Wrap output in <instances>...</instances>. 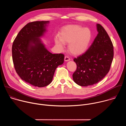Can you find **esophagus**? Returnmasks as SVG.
Listing matches in <instances>:
<instances>
[{
  "mask_svg": "<svg viewBox=\"0 0 126 126\" xmlns=\"http://www.w3.org/2000/svg\"><path fill=\"white\" fill-rule=\"evenodd\" d=\"M64 60H65V61H69L70 60V58L69 57L66 56H65Z\"/></svg>",
  "mask_w": 126,
  "mask_h": 126,
  "instance_id": "obj_1",
  "label": "esophagus"
}]
</instances>
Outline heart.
<instances>
[{
  "label": "heart",
  "mask_w": 126,
  "mask_h": 126,
  "mask_svg": "<svg viewBox=\"0 0 126 126\" xmlns=\"http://www.w3.org/2000/svg\"><path fill=\"white\" fill-rule=\"evenodd\" d=\"M92 37L91 31L77 25H70L64 27L59 34V38H54L56 46L62 50L65 44L68 43L69 51L74 55L85 53L91 43Z\"/></svg>",
  "instance_id": "obj_1"
}]
</instances>
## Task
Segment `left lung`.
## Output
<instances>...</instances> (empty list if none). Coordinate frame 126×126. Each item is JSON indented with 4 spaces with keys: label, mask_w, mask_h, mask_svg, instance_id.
<instances>
[{
    "label": "left lung",
    "mask_w": 126,
    "mask_h": 126,
    "mask_svg": "<svg viewBox=\"0 0 126 126\" xmlns=\"http://www.w3.org/2000/svg\"><path fill=\"white\" fill-rule=\"evenodd\" d=\"M98 32L92 45L82 55L74 59L77 69L73 74L74 81L87 87L101 81L109 72L114 50L112 42L105 29L97 24Z\"/></svg>",
    "instance_id": "1"
}]
</instances>
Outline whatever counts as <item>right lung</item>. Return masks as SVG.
<instances>
[{"label": "right lung", "instance_id": "right-lung-1", "mask_svg": "<svg viewBox=\"0 0 126 126\" xmlns=\"http://www.w3.org/2000/svg\"><path fill=\"white\" fill-rule=\"evenodd\" d=\"M49 21L26 24L17 34L12 47L16 73L22 80L35 87H43L52 81L57 67L64 62L62 54H52L40 38L47 31Z\"/></svg>", "mask_w": 126, "mask_h": 126}]
</instances>
